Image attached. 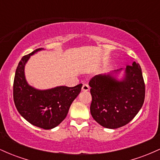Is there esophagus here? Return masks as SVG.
I'll list each match as a JSON object with an SVG mask.
<instances>
[{"mask_svg":"<svg viewBox=\"0 0 160 160\" xmlns=\"http://www.w3.org/2000/svg\"><path fill=\"white\" fill-rule=\"evenodd\" d=\"M89 90V86L88 84L86 83H84L83 85H82V91L83 92H87Z\"/></svg>","mask_w":160,"mask_h":160,"instance_id":"34e87169","label":"esophagus"}]
</instances>
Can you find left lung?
I'll list each match as a JSON object with an SVG mask.
<instances>
[{
  "mask_svg": "<svg viewBox=\"0 0 160 160\" xmlns=\"http://www.w3.org/2000/svg\"><path fill=\"white\" fill-rule=\"evenodd\" d=\"M89 85L92 98L91 115L104 128L114 129L128 123L144 104V82L136 62L125 69L96 75Z\"/></svg>",
  "mask_w": 160,
  "mask_h": 160,
  "instance_id": "obj_1",
  "label": "left lung"
}]
</instances>
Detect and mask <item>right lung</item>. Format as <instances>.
Segmentation results:
<instances>
[{"label": "right lung", "mask_w": 160, "mask_h": 160, "mask_svg": "<svg viewBox=\"0 0 160 160\" xmlns=\"http://www.w3.org/2000/svg\"><path fill=\"white\" fill-rule=\"evenodd\" d=\"M41 50L44 49H35L19 62L14 78L13 99L17 111L28 122L37 127L51 129L67 117L70 106L80 94L82 84L47 89H38L29 85L25 78V65L31 56Z\"/></svg>", "instance_id": "right-lung-1"}]
</instances>
